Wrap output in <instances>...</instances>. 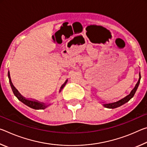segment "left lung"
I'll return each instance as SVG.
<instances>
[{"instance_id":"obj_1","label":"left lung","mask_w":147,"mask_h":147,"mask_svg":"<svg viewBox=\"0 0 147 147\" xmlns=\"http://www.w3.org/2000/svg\"><path fill=\"white\" fill-rule=\"evenodd\" d=\"M141 78V74H140V72H139V80H138V82H137V84L135 85V87H134V88L132 89V90L130 91V93H129L128 94H127V95H126V96H124V97L119 99V100L115 101V102H108V103H103H103L102 106L104 107H105V108H107L114 109V108H118V107L123 105V104L127 102H128L131 98L133 97L134 94H135L137 89H138V88L139 83H140Z\"/></svg>"}]
</instances>
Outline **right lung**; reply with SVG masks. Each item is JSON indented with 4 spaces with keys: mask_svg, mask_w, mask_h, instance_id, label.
I'll use <instances>...</instances> for the list:
<instances>
[{
    "mask_svg": "<svg viewBox=\"0 0 147 147\" xmlns=\"http://www.w3.org/2000/svg\"><path fill=\"white\" fill-rule=\"evenodd\" d=\"M8 78H9V84H10V86H11V88L12 91L13 92V94H15V96H16V97L19 99V100H20L21 102H22L23 104H25V105L28 106V107L31 108H33L35 109H45L47 107L49 106L50 105H51V104H46V103H44V102H39L38 100H35V99L33 98H26L23 96V95H21V94L19 93L18 91V90L15 88L14 86L13 85V84H12V82H11V77H10V74H9V72L8 71ZM68 81V79H67L65 82L62 84L61 86L60 87V89H59V93H60L62 89L65 87V86L66 85L67 82Z\"/></svg>",
    "mask_w": 147,
    "mask_h": 147,
    "instance_id": "add662e5",
    "label": "right lung"
}]
</instances>
